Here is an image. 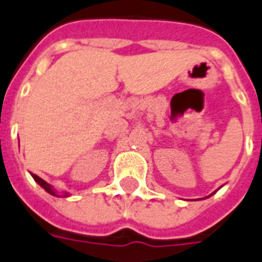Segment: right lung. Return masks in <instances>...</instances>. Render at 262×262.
I'll use <instances>...</instances> for the list:
<instances>
[{
  "mask_svg": "<svg viewBox=\"0 0 262 262\" xmlns=\"http://www.w3.org/2000/svg\"><path fill=\"white\" fill-rule=\"evenodd\" d=\"M31 175H32V178L35 179V182H38L39 185H40V186H42L43 189H45V190L47 191V193H50L51 195H57V197H59V195L57 194V193H55V191H54V189L51 187V185H49V183H47L46 181H43L42 178H39L38 175H35V174H31ZM68 195H69V194H68V193H65V194H63V197H68Z\"/></svg>",
  "mask_w": 262,
  "mask_h": 262,
  "instance_id": "obj_1",
  "label": "right lung"
}]
</instances>
